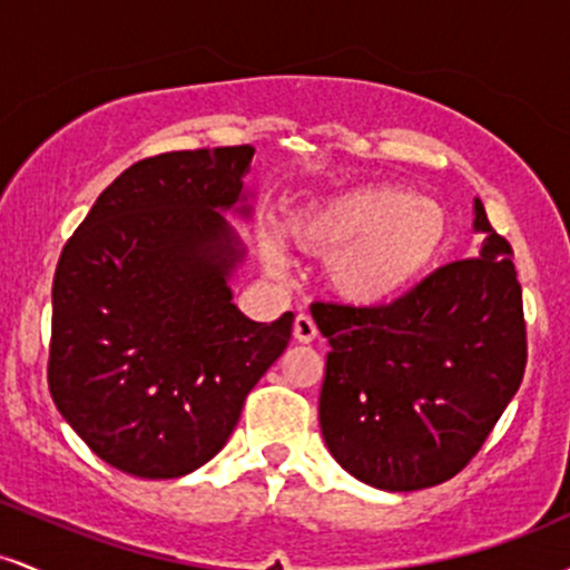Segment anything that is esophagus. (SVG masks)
Wrapping results in <instances>:
<instances>
[{
  "mask_svg": "<svg viewBox=\"0 0 570 570\" xmlns=\"http://www.w3.org/2000/svg\"><path fill=\"white\" fill-rule=\"evenodd\" d=\"M318 330L316 324H313V318L307 316V313H297V318H294V340H299V343H311V340H316Z\"/></svg>",
  "mask_w": 570,
  "mask_h": 570,
  "instance_id": "obj_1",
  "label": "esophagus"
}]
</instances>
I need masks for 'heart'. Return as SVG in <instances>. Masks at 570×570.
<instances>
[{
	"instance_id": "1",
	"label": "heart",
	"mask_w": 570,
	"mask_h": 570,
	"mask_svg": "<svg viewBox=\"0 0 570 570\" xmlns=\"http://www.w3.org/2000/svg\"><path fill=\"white\" fill-rule=\"evenodd\" d=\"M305 252L326 259V286L353 307H383L407 294L436 265L450 238L440 203L399 185L340 193L292 219ZM265 265L281 273L284 248L265 244Z\"/></svg>"
}]
</instances>
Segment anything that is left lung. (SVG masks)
Here are the masks:
<instances>
[{
  "label": "left lung",
  "instance_id": "1",
  "mask_svg": "<svg viewBox=\"0 0 570 570\" xmlns=\"http://www.w3.org/2000/svg\"><path fill=\"white\" fill-rule=\"evenodd\" d=\"M474 233L476 257L440 267L396 303L311 307L330 340L324 442L364 485L410 493L455 476L520 389L522 289L480 198Z\"/></svg>",
  "mask_w": 570,
  "mask_h": 570
}]
</instances>
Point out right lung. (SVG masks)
<instances>
[{"instance_id":"add662e5","label":"right lung","mask_w":570,"mask_h":570,"mask_svg":"<svg viewBox=\"0 0 570 570\" xmlns=\"http://www.w3.org/2000/svg\"><path fill=\"white\" fill-rule=\"evenodd\" d=\"M254 147L147 158L98 195L53 278L48 385L94 453L144 480L185 476L230 440L248 391L284 353L294 313L233 303L252 219Z\"/></svg>"}]
</instances>
